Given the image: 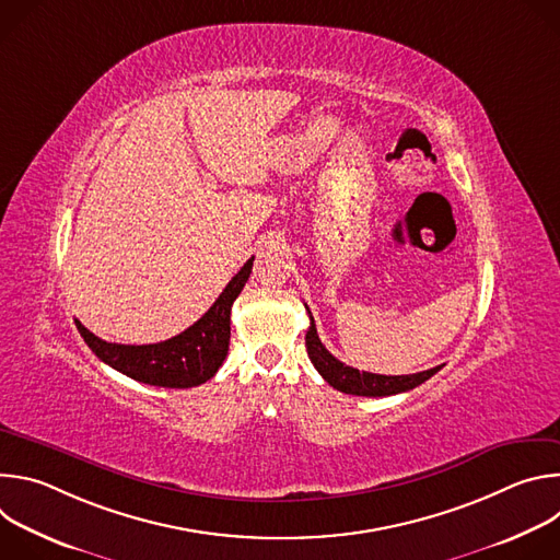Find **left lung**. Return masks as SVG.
<instances>
[{
    "label": "left lung",
    "mask_w": 560,
    "mask_h": 560,
    "mask_svg": "<svg viewBox=\"0 0 560 560\" xmlns=\"http://www.w3.org/2000/svg\"><path fill=\"white\" fill-rule=\"evenodd\" d=\"M305 348H307V357L314 363L318 374H322L335 389L346 392V394H357V396H389V394H398V392H408V389L421 385L423 381H428L430 376H434L443 368V365H436L425 372L401 374V376L359 372L357 368L341 363L337 357H332L326 350V346L316 335V326H314L312 316H310V328L305 335Z\"/></svg>",
    "instance_id": "left-lung-1"
}]
</instances>
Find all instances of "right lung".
Listing matches in <instances>:
<instances>
[{
  "label": "right lung",
  "instance_id": "obj_1",
  "mask_svg": "<svg viewBox=\"0 0 560 560\" xmlns=\"http://www.w3.org/2000/svg\"><path fill=\"white\" fill-rule=\"evenodd\" d=\"M253 259L244 264L212 307L182 335L150 346H121L95 337L74 318L79 335L86 346L117 372L156 387H195L206 383L221 368L230 346V310L234 299L242 294L250 272Z\"/></svg>",
  "mask_w": 560,
  "mask_h": 560
}]
</instances>
